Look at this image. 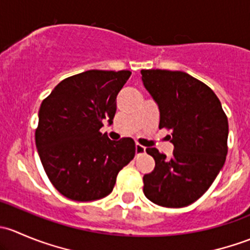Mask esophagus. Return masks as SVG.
Masks as SVG:
<instances>
[{
  "label": "esophagus",
  "mask_w": 250,
  "mask_h": 250,
  "mask_svg": "<svg viewBox=\"0 0 250 250\" xmlns=\"http://www.w3.org/2000/svg\"><path fill=\"white\" fill-rule=\"evenodd\" d=\"M135 153H137V155L145 153V147H144L143 145H140V144H137V145H135Z\"/></svg>",
  "instance_id": "34e87169"
}]
</instances>
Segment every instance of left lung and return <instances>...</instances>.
<instances>
[{"label":"left lung","mask_w":250,"mask_h":250,"mask_svg":"<svg viewBox=\"0 0 250 250\" xmlns=\"http://www.w3.org/2000/svg\"><path fill=\"white\" fill-rule=\"evenodd\" d=\"M141 80L160 110V128L172 130L168 158L157 148L146 152L155 169L145 174L144 195L155 204L181 208L210 188L228 155L229 122L215 93L183 71L141 70Z\"/></svg>","instance_id":"obj_1"}]
</instances>
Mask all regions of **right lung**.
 I'll return each instance as SVG.
<instances>
[{"instance_id":"add662e5","label":"right lung","mask_w":250,"mask_h":250,"mask_svg":"<svg viewBox=\"0 0 250 250\" xmlns=\"http://www.w3.org/2000/svg\"><path fill=\"white\" fill-rule=\"evenodd\" d=\"M132 72L88 70L62 80L42 102L36 147L48 179L65 197L88 202L110 195L117 174L134 158L132 138L100 133L112 123L116 97Z\"/></svg>"}]
</instances>
